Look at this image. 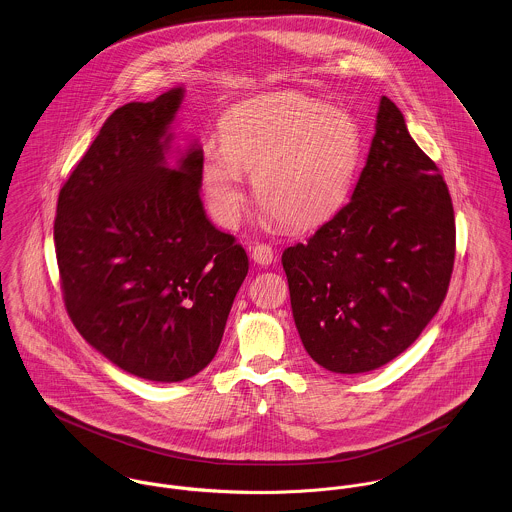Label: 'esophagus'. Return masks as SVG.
Segmentation results:
<instances>
[{
  "label": "esophagus",
  "mask_w": 512,
  "mask_h": 512,
  "mask_svg": "<svg viewBox=\"0 0 512 512\" xmlns=\"http://www.w3.org/2000/svg\"><path fill=\"white\" fill-rule=\"evenodd\" d=\"M252 260L260 266H268L274 262V250L266 244H256L252 246Z\"/></svg>",
  "instance_id": "obj_1"
}]
</instances>
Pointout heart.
<instances>
[{
  "mask_svg": "<svg viewBox=\"0 0 512 512\" xmlns=\"http://www.w3.org/2000/svg\"><path fill=\"white\" fill-rule=\"evenodd\" d=\"M363 155L359 122L345 110L299 92L252 98L220 122V142L199 157L209 211L234 226L250 173L254 201L288 228L331 219L347 201Z\"/></svg>",
  "mask_w": 512,
  "mask_h": 512,
  "instance_id": "obj_1",
  "label": "heart"
}]
</instances>
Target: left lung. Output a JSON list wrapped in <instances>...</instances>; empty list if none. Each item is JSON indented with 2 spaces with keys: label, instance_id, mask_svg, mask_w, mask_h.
Here are the masks:
<instances>
[{
  "label": "left lung",
  "instance_id": "obj_1",
  "mask_svg": "<svg viewBox=\"0 0 512 512\" xmlns=\"http://www.w3.org/2000/svg\"><path fill=\"white\" fill-rule=\"evenodd\" d=\"M453 260L447 185L402 112L382 96L351 201L282 254L307 355L341 374L390 363L438 313Z\"/></svg>",
  "mask_w": 512,
  "mask_h": 512
}]
</instances>
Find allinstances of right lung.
Segmentation results:
<instances>
[{"instance_id": "1", "label": "right lung", "mask_w": 512, "mask_h": 512, "mask_svg": "<svg viewBox=\"0 0 512 512\" xmlns=\"http://www.w3.org/2000/svg\"><path fill=\"white\" fill-rule=\"evenodd\" d=\"M183 86L118 108L74 167L57 203L55 248L67 311L110 363L153 382L209 365L248 256L207 219L201 147L171 167Z\"/></svg>"}]
</instances>
